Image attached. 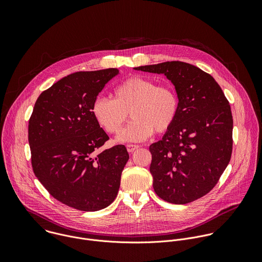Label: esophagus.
Instances as JSON below:
<instances>
[{"mask_svg": "<svg viewBox=\"0 0 262 262\" xmlns=\"http://www.w3.org/2000/svg\"><path fill=\"white\" fill-rule=\"evenodd\" d=\"M139 147H140L139 145H135V144H127V145H126L127 151H128L129 154H132V152H134L135 150H137V149H138Z\"/></svg>", "mask_w": 262, "mask_h": 262, "instance_id": "34e87169", "label": "esophagus"}]
</instances>
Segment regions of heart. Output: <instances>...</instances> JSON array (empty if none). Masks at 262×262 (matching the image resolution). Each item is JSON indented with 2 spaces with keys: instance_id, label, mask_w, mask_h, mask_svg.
I'll return each instance as SVG.
<instances>
[{
  "instance_id": "obj_1",
  "label": "heart",
  "mask_w": 262,
  "mask_h": 262,
  "mask_svg": "<svg viewBox=\"0 0 262 262\" xmlns=\"http://www.w3.org/2000/svg\"><path fill=\"white\" fill-rule=\"evenodd\" d=\"M178 111V96L172 87L139 76L116 86L114 99L99 95L91 105L94 120L108 134L121 130L129 112L133 120L117 137L122 143L144 141L155 132H167L175 122Z\"/></svg>"
}]
</instances>
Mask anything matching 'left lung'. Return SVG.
<instances>
[{"mask_svg": "<svg viewBox=\"0 0 262 262\" xmlns=\"http://www.w3.org/2000/svg\"><path fill=\"white\" fill-rule=\"evenodd\" d=\"M164 74L174 85L179 111L163 139L150 145L154 189L174 204L195 201L217 183L232 154L229 101L210 74L180 61L135 67Z\"/></svg>", "mask_w": 262, "mask_h": 262, "instance_id": "8db88e82", "label": "left lung"}]
</instances>
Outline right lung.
Instances as JSON below:
<instances>
[{
	"label": "right lung",
	"instance_id": "add662e5",
	"mask_svg": "<svg viewBox=\"0 0 262 262\" xmlns=\"http://www.w3.org/2000/svg\"><path fill=\"white\" fill-rule=\"evenodd\" d=\"M116 68L69 74L37 98L29 120L32 167L48 192L83 211L108 206L118 194L129 156L124 145L102 152L108 140L91 114V105Z\"/></svg>",
	"mask_w": 262,
	"mask_h": 262
}]
</instances>
